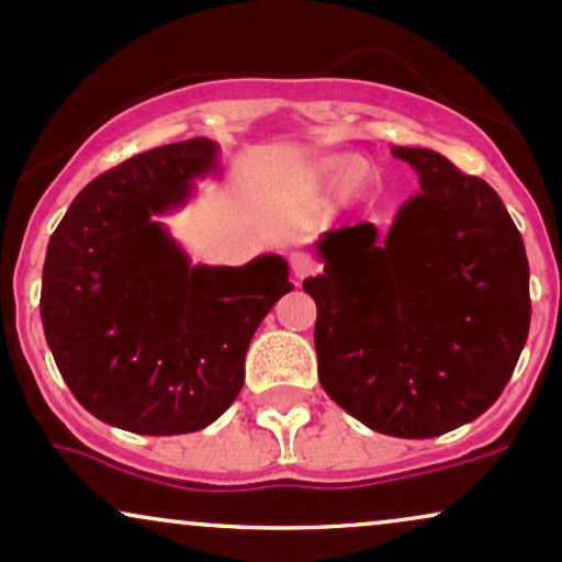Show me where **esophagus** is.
<instances>
[{
    "mask_svg": "<svg viewBox=\"0 0 562 562\" xmlns=\"http://www.w3.org/2000/svg\"><path fill=\"white\" fill-rule=\"evenodd\" d=\"M289 262H292V273L296 281L307 279V276H313L315 270H318V262L313 260V257L305 255V252H294L292 257H289Z\"/></svg>",
    "mask_w": 562,
    "mask_h": 562,
    "instance_id": "obj_1",
    "label": "esophagus"
}]
</instances>
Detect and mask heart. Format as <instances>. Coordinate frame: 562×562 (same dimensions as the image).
<instances>
[{
  "label": "heart",
  "instance_id": "1",
  "mask_svg": "<svg viewBox=\"0 0 562 562\" xmlns=\"http://www.w3.org/2000/svg\"><path fill=\"white\" fill-rule=\"evenodd\" d=\"M326 173L334 187L345 189L352 196H362L375 183V170L368 162H360L358 157H334L326 162Z\"/></svg>",
  "mask_w": 562,
  "mask_h": 562
}]
</instances>
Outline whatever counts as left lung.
Wrapping results in <instances>:
<instances>
[{"label":"left lung","mask_w":562,"mask_h":562,"mask_svg":"<svg viewBox=\"0 0 562 562\" xmlns=\"http://www.w3.org/2000/svg\"><path fill=\"white\" fill-rule=\"evenodd\" d=\"M420 176L386 236L326 231L318 305L321 386L379 434L431 439L471 424L510 381L531 323L529 260L484 178L445 155L394 147Z\"/></svg>","instance_id":"8db88e82"}]
</instances>
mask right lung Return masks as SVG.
I'll list each match as a JSON object with an SVG mask.
<instances>
[{
    "mask_svg": "<svg viewBox=\"0 0 562 562\" xmlns=\"http://www.w3.org/2000/svg\"><path fill=\"white\" fill-rule=\"evenodd\" d=\"M217 168L210 138L165 144L72 200L46 247L42 323L65 384L94 418L147 437L210 426L244 384V355L289 266H189L155 217Z\"/></svg>",
    "mask_w": 562,
    "mask_h": 562,
    "instance_id": "add662e5",
    "label": "right lung"
}]
</instances>
